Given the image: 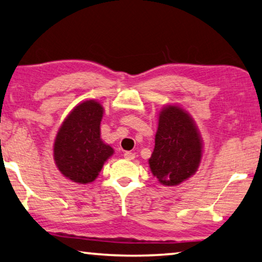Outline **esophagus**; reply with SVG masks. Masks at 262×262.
I'll list each match as a JSON object with an SVG mask.
<instances>
[{"mask_svg": "<svg viewBox=\"0 0 262 262\" xmlns=\"http://www.w3.org/2000/svg\"><path fill=\"white\" fill-rule=\"evenodd\" d=\"M123 156L126 160H134L135 159V154L132 151H126L123 154Z\"/></svg>", "mask_w": 262, "mask_h": 262, "instance_id": "obj_1", "label": "esophagus"}]
</instances>
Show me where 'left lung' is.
<instances>
[{
	"mask_svg": "<svg viewBox=\"0 0 262 262\" xmlns=\"http://www.w3.org/2000/svg\"><path fill=\"white\" fill-rule=\"evenodd\" d=\"M202 154L201 135L190 114L178 106H165L149 159L152 175L161 184L178 185L197 171Z\"/></svg>",
	"mask_w": 262,
	"mask_h": 262,
	"instance_id": "1",
	"label": "left lung"
}]
</instances>
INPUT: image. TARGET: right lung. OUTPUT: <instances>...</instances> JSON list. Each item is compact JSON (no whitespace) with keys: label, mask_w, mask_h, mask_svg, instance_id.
<instances>
[{"label":"right lung","mask_w":262,"mask_h":262,"mask_svg":"<svg viewBox=\"0 0 262 262\" xmlns=\"http://www.w3.org/2000/svg\"><path fill=\"white\" fill-rule=\"evenodd\" d=\"M103 108L95 100L74 107L57 133L53 157L63 175L79 184H89L98 177L113 148L100 138Z\"/></svg>","instance_id":"1"}]
</instances>
